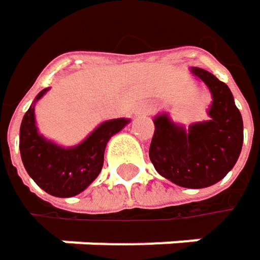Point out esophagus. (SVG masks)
Wrapping results in <instances>:
<instances>
[{
  "instance_id": "1",
  "label": "esophagus",
  "mask_w": 260,
  "mask_h": 260,
  "mask_svg": "<svg viewBox=\"0 0 260 260\" xmlns=\"http://www.w3.org/2000/svg\"><path fill=\"white\" fill-rule=\"evenodd\" d=\"M142 112H143V114H149V108H143Z\"/></svg>"
}]
</instances>
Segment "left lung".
<instances>
[{
  "label": "left lung",
  "mask_w": 260,
  "mask_h": 260,
  "mask_svg": "<svg viewBox=\"0 0 260 260\" xmlns=\"http://www.w3.org/2000/svg\"><path fill=\"white\" fill-rule=\"evenodd\" d=\"M191 72L212 93L210 120L194 122L186 130L166 114L157 115L149 158L162 177L200 189L223 179L235 166L243 146V118L226 84L201 68H191Z\"/></svg>",
  "instance_id": "obj_1"
}]
</instances>
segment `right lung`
Segmentation results:
<instances>
[{
  "label": "right lung",
  "instance_id": "right-lung-1",
  "mask_svg": "<svg viewBox=\"0 0 260 260\" xmlns=\"http://www.w3.org/2000/svg\"><path fill=\"white\" fill-rule=\"evenodd\" d=\"M44 88L35 98L40 101ZM35 102L29 106L20 125V157L34 182L53 197L68 198L83 192L99 176L108 140L128 124L125 118L102 122L80 145L62 148L38 133L35 125Z\"/></svg>",
  "mask_w": 260,
  "mask_h": 260
}]
</instances>
